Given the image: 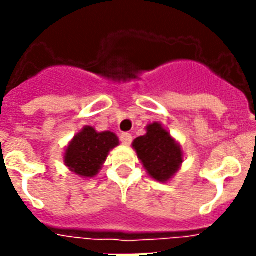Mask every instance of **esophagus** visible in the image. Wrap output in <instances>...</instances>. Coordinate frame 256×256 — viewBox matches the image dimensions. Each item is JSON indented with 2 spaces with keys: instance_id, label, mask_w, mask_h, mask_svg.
I'll return each instance as SVG.
<instances>
[{
  "instance_id": "esophagus-1",
  "label": "esophagus",
  "mask_w": 256,
  "mask_h": 256,
  "mask_svg": "<svg viewBox=\"0 0 256 256\" xmlns=\"http://www.w3.org/2000/svg\"><path fill=\"white\" fill-rule=\"evenodd\" d=\"M120 138V142H122L124 144H130L132 140V134H128V132H122Z\"/></svg>"
}]
</instances>
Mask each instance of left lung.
Instances as JSON below:
<instances>
[{
    "label": "left lung",
    "mask_w": 256,
    "mask_h": 256,
    "mask_svg": "<svg viewBox=\"0 0 256 256\" xmlns=\"http://www.w3.org/2000/svg\"><path fill=\"white\" fill-rule=\"evenodd\" d=\"M138 158L152 178L166 182L176 172L182 164V152L168 130L160 124L148 126V132L138 136L134 144Z\"/></svg>",
    "instance_id": "left-lung-1"
}]
</instances>
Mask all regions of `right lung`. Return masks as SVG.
<instances>
[{"mask_svg": "<svg viewBox=\"0 0 256 256\" xmlns=\"http://www.w3.org/2000/svg\"><path fill=\"white\" fill-rule=\"evenodd\" d=\"M118 144V138L110 132H96L90 126L74 136L66 150L65 164L81 176H94L106 160L110 148Z\"/></svg>", "mask_w": 256, "mask_h": 256, "instance_id": "1", "label": "right lung"}]
</instances>
